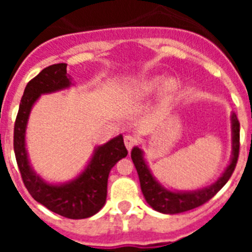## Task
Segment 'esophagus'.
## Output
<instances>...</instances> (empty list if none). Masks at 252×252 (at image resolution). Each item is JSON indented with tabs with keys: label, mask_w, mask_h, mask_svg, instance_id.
I'll use <instances>...</instances> for the list:
<instances>
[{
	"label": "esophagus",
	"mask_w": 252,
	"mask_h": 252,
	"mask_svg": "<svg viewBox=\"0 0 252 252\" xmlns=\"http://www.w3.org/2000/svg\"><path fill=\"white\" fill-rule=\"evenodd\" d=\"M124 141H125V146L127 148L128 151H130L131 149H132V146L136 144V139H135L133 136H131V135H126L124 139Z\"/></svg>",
	"instance_id": "obj_1"
}]
</instances>
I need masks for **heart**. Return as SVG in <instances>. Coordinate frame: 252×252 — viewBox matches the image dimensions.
Here are the masks:
<instances>
[{
	"label": "heart",
	"mask_w": 252,
	"mask_h": 252,
	"mask_svg": "<svg viewBox=\"0 0 252 252\" xmlns=\"http://www.w3.org/2000/svg\"><path fill=\"white\" fill-rule=\"evenodd\" d=\"M161 77H149L140 81L139 83L135 84L133 87V94L142 98V97H146V95L153 94L155 91L158 90V87L161 83ZM178 88V81L175 78H168L164 84L161 87V92H160V97H161L162 101H166L174 94L175 91Z\"/></svg>",
	"instance_id": "obj_1"
}]
</instances>
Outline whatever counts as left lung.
<instances>
[{"mask_svg":"<svg viewBox=\"0 0 252 252\" xmlns=\"http://www.w3.org/2000/svg\"><path fill=\"white\" fill-rule=\"evenodd\" d=\"M231 131H232V154H231L230 164L227 165L226 170L211 186L197 189V190H190V192L169 190L165 187H162L151 174L150 169L144 159V151L139 146H135L131 150V159L139 174L141 192L149 206L158 212L165 213V215H177V213L187 212L193 208H197L209 201L213 195L217 194L218 190L231 178L237 164V159H239L240 122L236 113L231 115Z\"/></svg>","mask_w":252,"mask_h":252,"instance_id":"8db88e82","label":"left lung"}]
</instances>
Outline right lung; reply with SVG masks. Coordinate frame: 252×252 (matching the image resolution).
<instances>
[{"instance_id": "obj_1", "label": "right lung", "mask_w": 252, "mask_h": 252, "mask_svg": "<svg viewBox=\"0 0 252 252\" xmlns=\"http://www.w3.org/2000/svg\"><path fill=\"white\" fill-rule=\"evenodd\" d=\"M72 86V78L66 73V64H53L43 69L31 79L20 102L15 130L13 150L22 182L26 189L40 204L51 212L72 220L92 217L104 206L107 198V182L111 169L122 158H126L122 135L94 149L88 165L70 182L62 184L48 183L31 168L26 150L25 135L29 116L35 102L41 94L66 90Z\"/></svg>"}]
</instances>
